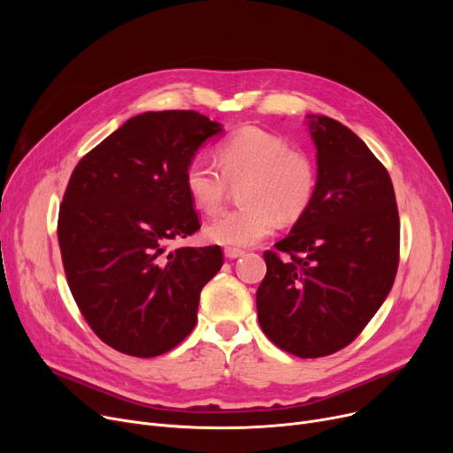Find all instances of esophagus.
<instances>
[{"label":"esophagus","mask_w":453,"mask_h":453,"mask_svg":"<svg viewBox=\"0 0 453 453\" xmlns=\"http://www.w3.org/2000/svg\"><path fill=\"white\" fill-rule=\"evenodd\" d=\"M224 255H226L227 258H239V257L244 255V250H239V248H226V250H224Z\"/></svg>","instance_id":"obj_1"}]
</instances>
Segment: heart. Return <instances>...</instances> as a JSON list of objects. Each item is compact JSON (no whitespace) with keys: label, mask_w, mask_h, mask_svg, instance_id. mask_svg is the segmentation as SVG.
I'll list each match as a JSON object with an SVG mask.
<instances>
[{"label":"heart","mask_w":453,"mask_h":453,"mask_svg":"<svg viewBox=\"0 0 453 453\" xmlns=\"http://www.w3.org/2000/svg\"><path fill=\"white\" fill-rule=\"evenodd\" d=\"M219 164L195 156L185 166V190L200 211L217 212L231 185H241V209L224 212L203 234L212 244L248 248L263 242L279 222H297L318 193L312 156L290 149L288 141L258 127H244L219 145Z\"/></svg>","instance_id":"obj_1"}]
</instances>
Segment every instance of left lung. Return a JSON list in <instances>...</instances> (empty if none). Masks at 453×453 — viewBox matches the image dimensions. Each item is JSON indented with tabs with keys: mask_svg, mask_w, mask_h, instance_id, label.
I'll return each instance as SVG.
<instances>
[{
	"mask_svg": "<svg viewBox=\"0 0 453 453\" xmlns=\"http://www.w3.org/2000/svg\"><path fill=\"white\" fill-rule=\"evenodd\" d=\"M308 128L318 193L277 251H265L257 316L282 350L321 358L354 342L391 292L400 220L389 173L365 142L325 115H308Z\"/></svg>",
	"mask_w": 453,
	"mask_h": 453,
	"instance_id": "left-lung-1",
	"label": "left lung"
}]
</instances>
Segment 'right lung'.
<instances>
[{
	"label": "right lung",
	"mask_w": 453,
	"mask_h": 453,
	"mask_svg": "<svg viewBox=\"0 0 453 453\" xmlns=\"http://www.w3.org/2000/svg\"><path fill=\"white\" fill-rule=\"evenodd\" d=\"M222 125L193 110L135 115L89 150L69 178L58 244L69 290L111 349L154 358L196 325L200 292L224 265L220 246L178 248L200 229L183 174Z\"/></svg>",
	"instance_id": "1"
}]
</instances>
